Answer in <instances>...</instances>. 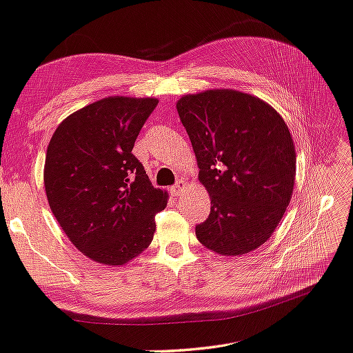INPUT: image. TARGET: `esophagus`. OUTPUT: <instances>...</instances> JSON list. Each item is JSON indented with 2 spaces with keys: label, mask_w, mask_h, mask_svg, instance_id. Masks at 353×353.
Listing matches in <instances>:
<instances>
[{
  "label": "esophagus",
  "mask_w": 353,
  "mask_h": 353,
  "mask_svg": "<svg viewBox=\"0 0 353 353\" xmlns=\"http://www.w3.org/2000/svg\"><path fill=\"white\" fill-rule=\"evenodd\" d=\"M183 188H185V182L181 179V181L176 182L174 187L170 188V191H171L172 196H181L183 193Z\"/></svg>",
  "instance_id": "34e87169"
}]
</instances>
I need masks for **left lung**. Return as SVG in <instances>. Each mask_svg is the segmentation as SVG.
<instances>
[{"label": "left lung", "instance_id": "left-lung-1", "mask_svg": "<svg viewBox=\"0 0 353 353\" xmlns=\"http://www.w3.org/2000/svg\"><path fill=\"white\" fill-rule=\"evenodd\" d=\"M211 210L196 225L223 256L253 252L270 238L293 193L296 154L283 117L254 95L210 89L177 101Z\"/></svg>", "mask_w": 353, "mask_h": 353}]
</instances>
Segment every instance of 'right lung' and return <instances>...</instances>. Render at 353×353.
<instances>
[{
    "instance_id": "add662e5",
    "label": "right lung",
    "mask_w": 353,
    "mask_h": 353,
    "mask_svg": "<svg viewBox=\"0 0 353 353\" xmlns=\"http://www.w3.org/2000/svg\"><path fill=\"white\" fill-rule=\"evenodd\" d=\"M157 99L108 97L70 114L50 139L44 187L69 241L88 258L123 265L150 245L166 191L154 188L134 143Z\"/></svg>"
}]
</instances>
